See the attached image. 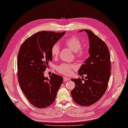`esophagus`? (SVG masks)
Listing matches in <instances>:
<instances>
[{"instance_id": "1", "label": "esophagus", "mask_w": 128, "mask_h": 128, "mask_svg": "<svg viewBox=\"0 0 128 128\" xmlns=\"http://www.w3.org/2000/svg\"><path fill=\"white\" fill-rule=\"evenodd\" d=\"M70 79L68 78H67V77H64V82H66V81H68Z\"/></svg>"}]
</instances>
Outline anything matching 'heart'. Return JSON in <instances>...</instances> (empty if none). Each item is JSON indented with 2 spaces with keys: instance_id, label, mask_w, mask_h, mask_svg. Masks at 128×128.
I'll use <instances>...</instances> for the list:
<instances>
[{
  "instance_id": "1",
  "label": "heart",
  "mask_w": 128,
  "mask_h": 128,
  "mask_svg": "<svg viewBox=\"0 0 128 128\" xmlns=\"http://www.w3.org/2000/svg\"><path fill=\"white\" fill-rule=\"evenodd\" d=\"M65 45L69 48L74 52L75 56L77 58H82L84 57L86 52L84 49L82 48V43L79 38L73 36L68 38L64 42ZM60 52V48L57 44L53 45L51 48V54L53 57H58ZM76 66L73 64L63 63L57 66V71L60 73L68 76L72 74V70L75 69Z\"/></svg>"
}]
</instances>
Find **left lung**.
Segmentation results:
<instances>
[{
    "instance_id": "8db88e82",
    "label": "left lung",
    "mask_w": 128,
    "mask_h": 128,
    "mask_svg": "<svg viewBox=\"0 0 128 128\" xmlns=\"http://www.w3.org/2000/svg\"><path fill=\"white\" fill-rule=\"evenodd\" d=\"M85 31L89 37L90 55L78 70V73L85 80L71 79L75 86L71 91L74 102L82 106H89L99 100L105 93L111 75L109 50L106 44L93 32Z\"/></svg>"
}]
</instances>
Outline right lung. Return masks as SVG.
<instances>
[{
    "instance_id": "add662e5",
    "label": "right lung",
    "mask_w": 128,
    "mask_h": 128,
    "mask_svg": "<svg viewBox=\"0 0 128 128\" xmlns=\"http://www.w3.org/2000/svg\"><path fill=\"white\" fill-rule=\"evenodd\" d=\"M66 32L40 31L27 38L17 56L18 80L21 89L30 102L38 108H46L55 100L63 77L52 73L50 78L44 71L52 62L51 48Z\"/></svg>"
}]
</instances>
